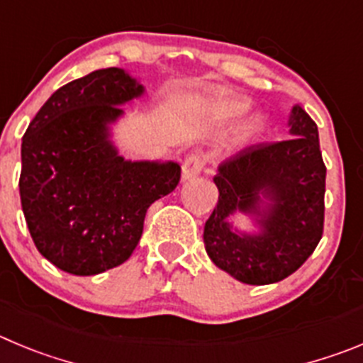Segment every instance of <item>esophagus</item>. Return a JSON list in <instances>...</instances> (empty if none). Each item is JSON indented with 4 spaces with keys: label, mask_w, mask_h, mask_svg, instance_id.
Returning <instances> with one entry per match:
<instances>
[{
    "label": "esophagus",
    "mask_w": 363,
    "mask_h": 363,
    "mask_svg": "<svg viewBox=\"0 0 363 363\" xmlns=\"http://www.w3.org/2000/svg\"><path fill=\"white\" fill-rule=\"evenodd\" d=\"M201 169H203V160H201V156H187V158L184 160V164H182V178H184L185 182L196 178V176L201 172Z\"/></svg>",
    "instance_id": "esophagus-1"
}]
</instances>
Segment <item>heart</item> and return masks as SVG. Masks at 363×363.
I'll return each mask as SVG.
<instances>
[{
    "label": "heart",
    "mask_w": 363,
    "mask_h": 363,
    "mask_svg": "<svg viewBox=\"0 0 363 363\" xmlns=\"http://www.w3.org/2000/svg\"><path fill=\"white\" fill-rule=\"evenodd\" d=\"M247 109V102L238 101V99H221V101H216L214 104L211 106V115L214 116L216 121L219 122H228L235 116L241 115L242 111ZM259 128L257 118H252L245 124V131L252 133Z\"/></svg>",
    "instance_id": "obj_1"
}]
</instances>
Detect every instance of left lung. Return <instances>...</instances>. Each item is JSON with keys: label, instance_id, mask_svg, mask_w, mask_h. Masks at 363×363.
Returning a JSON list of instances; mask_svg holds the SVG:
<instances>
[{"label": "left lung", "instance_id": "obj_1", "mask_svg": "<svg viewBox=\"0 0 363 363\" xmlns=\"http://www.w3.org/2000/svg\"><path fill=\"white\" fill-rule=\"evenodd\" d=\"M288 125L291 138L242 149L214 176L219 198L205 223V250L245 284H272L297 272L324 230L325 165L317 124L294 106ZM238 211L250 215L259 232L235 231L228 219Z\"/></svg>", "mask_w": 363, "mask_h": 363}]
</instances>
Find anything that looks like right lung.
Returning a JSON list of instances; mask_svg holds the SVG:
<instances>
[{
    "label": "right lung",
    "instance_id": "obj_1",
    "mask_svg": "<svg viewBox=\"0 0 363 363\" xmlns=\"http://www.w3.org/2000/svg\"><path fill=\"white\" fill-rule=\"evenodd\" d=\"M144 86L122 68L68 82L43 104L21 144L23 214L43 257L73 275H97L131 257L147 208L176 189V162L124 160L109 124Z\"/></svg>",
    "mask_w": 363,
    "mask_h": 363
}]
</instances>
